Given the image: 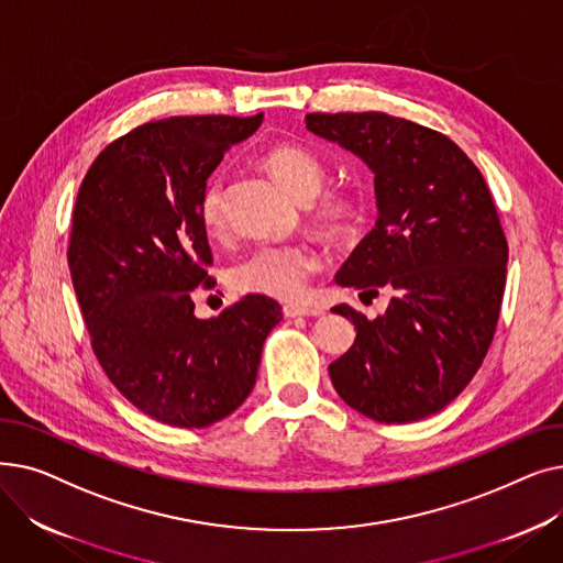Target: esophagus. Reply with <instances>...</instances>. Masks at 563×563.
<instances>
[{
  "label": "esophagus",
  "mask_w": 563,
  "mask_h": 563,
  "mask_svg": "<svg viewBox=\"0 0 563 563\" xmlns=\"http://www.w3.org/2000/svg\"><path fill=\"white\" fill-rule=\"evenodd\" d=\"M285 317H319L323 314L319 308H308V306H299V303H287L283 308Z\"/></svg>",
  "instance_id": "obj_1"
}]
</instances>
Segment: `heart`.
I'll use <instances>...</instances> for the list:
<instances>
[{"label": "heart", "instance_id": "1", "mask_svg": "<svg viewBox=\"0 0 563 563\" xmlns=\"http://www.w3.org/2000/svg\"><path fill=\"white\" fill-rule=\"evenodd\" d=\"M264 166L294 198H314L327 183V166L299 143H278L262 157ZM198 214L207 232L225 230V185L212 177L200 191ZM317 221L329 234H346L361 217V202L346 191H329L317 202ZM321 269V255L310 242H266L228 269V283L242 294H262L272 299H299L310 278Z\"/></svg>", "mask_w": 563, "mask_h": 563}]
</instances>
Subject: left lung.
Here are the masks:
<instances>
[{"label": "left lung", "instance_id": "8db88e82", "mask_svg": "<svg viewBox=\"0 0 563 563\" xmlns=\"http://www.w3.org/2000/svg\"><path fill=\"white\" fill-rule=\"evenodd\" d=\"M306 125L374 170L376 225L335 283L390 291L374 321L333 308L358 331L329 365L333 386L376 422L429 418L477 374L499 319L509 246L488 185L454 141L406 118L308 113Z\"/></svg>", "mask_w": 563, "mask_h": 563}]
</instances>
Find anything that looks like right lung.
<instances>
[{"label":"right lung","instance_id":"add662e5","mask_svg":"<svg viewBox=\"0 0 563 563\" xmlns=\"http://www.w3.org/2000/svg\"><path fill=\"white\" fill-rule=\"evenodd\" d=\"M262 113L173 115L111 141L84 175L68 244L77 301L98 363L157 422L210 427L251 395L278 301L249 294L214 319L194 314L212 251L200 191Z\"/></svg>","mask_w":563,"mask_h":563}]
</instances>
